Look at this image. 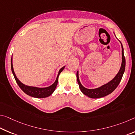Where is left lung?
I'll return each instance as SVG.
<instances>
[{
	"mask_svg": "<svg viewBox=\"0 0 135 135\" xmlns=\"http://www.w3.org/2000/svg\"><path fill=\"white\" fill-rule=\"evenodd\" d=\"M121 44L122 47V62L121 68L119 69L118 73L117 74V75L115 76V78L112 80H110V82L107 83L106 84H104L100 87H98L97 88L95 89L86 88H85L81 84L79 78V71H77V80H78V82L79 85L80 89L83 94L87 95L89 98H98L103 97L104 96L110 94V93H112L117 88V87L119 85V82H121L122 78H123V74L125 71L126 67V59L124 55V49L121 42Z\"/></svg>",
	"mask_w": 135,
	"mask_h": 135,
	"instance_id": "obj_1",
	"label": "left lung"
}]
</instances>
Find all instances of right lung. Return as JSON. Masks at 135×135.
<instances>
[{
  "instance_id": "1",
  "label": "right lung",
  "mask_w": 135,
  "mask_h": 135,
  "mask_svg": "<svg viewBox=\"0 0 135 135\" xmlns=\"http://www.w3.org/2000/svg\"><path fill=\"white\" fill-rule=\"evenodd\" d=\"M11 70H12V74H13L14 77L15 78V80H16V82L18 84L19 87L21 89V90L24 92L27 95L31 96V97H35V98H39L47 97L49 96H50L51 94H52V93L55 91L57 85L59 74L62 71H63L64 68H65V66H64V67H62L61 69L59 70V71L58 72V74H57V78L56 79V80H55V82L53 83L52 85L46 88H38V87H35V86H27V85L23 84V83H21L20 81L18 80V78H17V76L14 71L13 65H12V57H11Z\"/></svg>"
}]
</instances>
